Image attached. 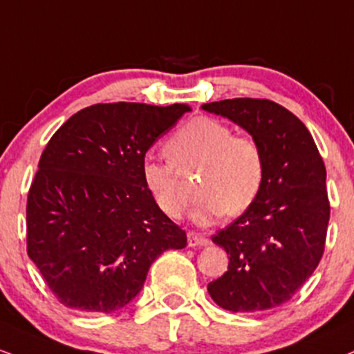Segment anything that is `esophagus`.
I'll return each instance as SVG.
<instances>
[{
  "label": "esophagus",
  "mask_w": 354,
  "mask_h": 354,
  "mask_svg": "<svg viewBox=\"0 0 354 354\" xmlns=\"http://www.w3.org/2000/svg\"><path fill=\"white\" fill-rule=\"evenodd\" d=\"M209 244V239L207 237H204L203 234L199 232H188V245L189 247H203V245H207Z\"/></svg>",
  "instance_id": "1"
}]
</instances>
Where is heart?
<instances>
[{"label":"heart","instance_id":"1","mask_svg":"<svg viewBox=\"0 0 354 354\" xmlns=\"http://www.w3.org/2000/svg\"><path fill=\"white\" fill-rule=\"evenodd\" d=\"M165 155L169 161L147 160L142 180L158 209L171 219L185 216L189 194L181 185L180 173L198 171L194 211L199 224L221 214L237 216L249 209L261 194L266 178V156L261 143L250 135L234 133L218 118H191L166 140Z\"/></svg>","mask_w":354,"mask_h":354}]
</instances>
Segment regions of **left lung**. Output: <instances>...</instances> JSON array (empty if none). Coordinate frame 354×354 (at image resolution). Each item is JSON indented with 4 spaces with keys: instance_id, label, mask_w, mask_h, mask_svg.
Masks as SVG:
<instances>
[{
    "instance_id": "left-lung-1",
    "label": "left lung",
    "mask_w": 354,
    "mask_h": 354,
    "mask_svg": "<svg viewBox=\"0 0 354 354\" xmlns=\"http://www.w3.org/2000/svg\"><path fill=\"white\" fill-rule=\"evenodd\" d=\"M261 143L266 178L241 218L212 236L227 252V272L207 285L224 310L252 313L285 304L299 292L325 250L330 201L326 169L301 120L267 99L204 104Z\"/></svg>"
}]
</instances>
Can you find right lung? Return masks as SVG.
<instances>
[{"instance_id": "add662e5", "label": "right lung", "mask_w": 354, "mask_h": 354, "mask_svg": "<svg viewBox=\"0 0 354 354\" xmlns=\"http://www.w3.org/2000/svg\"><path fill=\"white\" fill-rule=\"evenodd\" d=\"M117 102L74 113L53 135L28 193V255L62 305L112 313L143 288L150 266L186 247L142 180L145 155L189 112Z\"/></svg>"}]
</instances>
